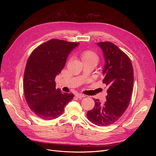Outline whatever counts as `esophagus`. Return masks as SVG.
<instances>
[{
	"instance_id": "1",
	"label": "esophagus",
	"mask_w": 156,
	"mask_h": 156,
	"mask_svg": "<svg viewBox=\"0 0 156 156\" xmlns=\"http://www.w3.org/2000/svg\"><path fill=\"white\" fill-rule=\"evenodd\" d=\"M75 96H76L77 98H83V97H85L84 95L80 94H76L75 95Z\"/></svg>"
}]
</instances>
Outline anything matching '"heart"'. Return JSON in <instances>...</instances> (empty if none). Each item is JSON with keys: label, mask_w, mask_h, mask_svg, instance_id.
Returning a JSON list of instances; mask_svg holds the SVG:
<instances>
[{"label": "heart", "mask_w": 156, "mask_h": 156, "mask_svg": "<svg viewBox=\"0 0 156 156\" xmlns=\"http://www.w3.org/2000/svg\"><path fill=\"white\" fill-rule=\"evenodd\" d=\"M80 58L82 62H90L97 64L99 61V56L95 52L91 51H85L83 52L80 55Z\"/></svg>", "instance_id": "1"}]
</instances>
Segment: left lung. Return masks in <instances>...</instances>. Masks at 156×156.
<instances>
[{
	"label": "left lung",
	"mask_w": 156,
	"mask_h": 156,
	"mask_svg": "<svg viewBox=\"0 0 156 156\" xmlns=\"http://www.w3.org/2000/svg\"><path fill=\"white\" fill-rule=\"evenodd\" d=\"M105 61L102 83L108 87L106 102L95 100L94 108L87 112L88 119L99 126L117 121L126 110L133 92V69L129 57L110 42L97 43Z\"/></svg>",
	"instance_id": "left-lung-1"
}]
</instances>
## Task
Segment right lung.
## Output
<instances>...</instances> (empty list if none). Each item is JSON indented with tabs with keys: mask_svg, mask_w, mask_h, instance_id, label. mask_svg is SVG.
I'll list each match as a JSON object with an SVG mask.
<instances>
[{
	"mask_svg": "<svg viewBox=\"0 0 156 156\" xmlns=\"http://www.w3.org/2000/svg\"><path fill=\"white\" fill-rule=\"evenodd\" d=\"M79 43L52 39L33 51L24 73L23 90L30 109L44 120L60 116L74 97L55 88V78L64 68L67 57Z\"/></svg>",
	"mask_w": 156,
	"mask_h": 156,
	"instance_id": "1",
	"label": "right lung"
}]
</instances>
